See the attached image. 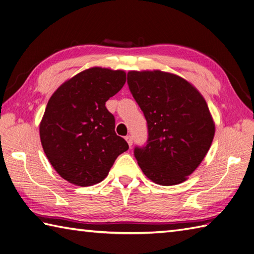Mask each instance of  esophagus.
<instances>
[{
  "label": "esophagus",
  "instance_id": "obj_1",
  "mask_svg": "<svg viewBox=\"0 0 254 254\" xmlns=\"http://www.w3.org/2000/svg\"><path fill=\"white\" fill-rule=\"evenodd\" d=\"M126 139H127V144H128V146H132V144H133V137L131 136V135H127L126 136Z\"/></svg>",
  "mask_w": 254,
  "mask_h": 254
}]
</instances>
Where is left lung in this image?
<instances>
[{
    "label": "left lung",
    "instance_id": "obj_1",
    "mask_svg": "<svg viewBox=\"0 0 254 254\" xmlns=\"http://www.w3.org/2000/svg\"><path fill=\"white\" fill-rule=\"evenodd\" d=\"M127 85L147 122L146 144L134 148L138 166L160 186L187 180L214 138L206 101L186 79L161 71L128 72Z\"/></svg>",
    "mask_w": 254,
    "mask_h": 254
}]
</instances>
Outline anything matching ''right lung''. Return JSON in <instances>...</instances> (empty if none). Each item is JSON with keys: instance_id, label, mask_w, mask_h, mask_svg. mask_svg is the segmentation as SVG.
Here are the masks:
<instances>
[{"instance_id": "obj_1", "label": "right lung", "mask_w": 254, "mask_h": 254, "mask_svg": "<svg viewBox=\"0 0 254 254\" xmlns=\"http://www.w3.org/2000/svg\"><path fill=\"white\" fill-rule=\"evenodd\" d=\"M124 83L123 71L91 67L62 84L48 101L40 139L63 179L80 187L96 185L128 149L126 139L116 134L115 117L106 108Z\"/></svg>"}]
</instances>
